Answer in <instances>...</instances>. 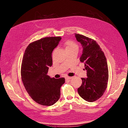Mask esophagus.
<instances>
[{"instance_id": "34e87169", "label": "esophagus", "mask_w": 128, "mask_h": 128, "mask_svg": "<svg viewBox=\"0 0 128 128\" xmlns=\"http://www.w3.org/2000/svg\"><path fill=\"white\" fill-rule=\"evenodd\" d=\"M71 78H72V77L67 76V77H65V79L66 80H70V79H71Z\"/></svg>"}]
</instances>
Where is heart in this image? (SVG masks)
Listing matches in <instances>:
<instances>
[{"instance_id": "1", "label": "heart", "mask_w": 128, "mask_h": 128, "mask_svg": "<svg viewBox=\"0 0 128 128\" xmlns=\"http://www.w3.org/2000/svg\"><path fill=\"white\" fill-rule=\"evenodd\" d=\"M65 51L69 50H78V46L77 44L71 40L67 41L65 42Z\"/></svg>"}]
</instances>
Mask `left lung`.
<instances>
[{
    "label": "left lung",
    "mask_w": 128,
    "mask_h": 128,
    "mask_svg": "<svg viewBox=\"0 0 128 128\" xmlns=\"http://www.w3.org/2000/svg\"><path fill=\"white\" fill-rule=\"evenodd\" d=\"M75 34L83 48L80 61L84 63L88 77L81 78L82 84L78 92L84 100L94 102L102 96L107 87L109 75L106 58L96 40L82 34Z\"/></svg>",
    "instance_id": "left-lung-1"
}]
</instances>
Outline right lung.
Returning <instances> with one entry per match:
<instances>
[{"instance_id": "1", "label": "right lung", "mask_w": 128, "mask_h": 128, "mask_svg": "<svg viewBox=\"0 0 128 128\" xmlns=\"http://www.w3.org/2000/svg\"><path fill=\"white\" fill-rule=\"evenodd\" d=\"M60 36L46 37L31 42L24 54L21 69L23 84L30 97L39 104L51 106L60 98L64 78H51L47 75L52 65V52Z\"/></svg>"}]
</instances>
